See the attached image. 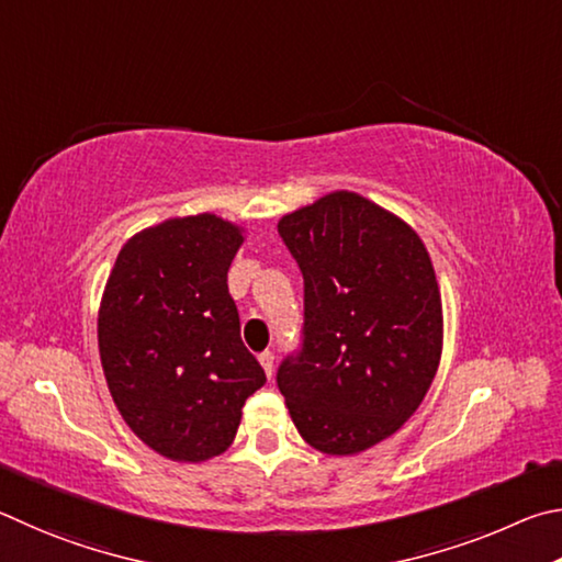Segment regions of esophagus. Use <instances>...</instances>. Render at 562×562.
Here are the masks:
<instances>
[{
  "mask_svg": "<svg viewBox=\"0 0 562 562\" xmlns=\"http://www.w3.org/2000/svg\"><path fill=\"white\" fill-rule=\"evenodd\" d=\"M259 362H261V368H263V372L266 375H273V352L271 350H263V352H259Z\"/></svg>",
  "mask_w": 562,
  "mask_h": 562,
  "instance_id": "34e87169",
  "label": "esophagus"
}]
</instances>
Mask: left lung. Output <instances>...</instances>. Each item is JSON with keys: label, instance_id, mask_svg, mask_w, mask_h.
Wrapping results in <instances>:
<instances>
[{"label": "left lung", "instance_id": "1", "mask_svg": "<svg viewBox=\"0 0 562 562\" xmlns=\"http://www.w3.org/2000/svg\"><path fill=\"white\" fill-rule=\"evenodd\" d=\"M279 234L303 273V340L276 382L313 449L358 454L395 435L437 375L435 266L409 224L346 190L281 216Z\"/></svg>", "mask_w": 562, "mask_h": 562}]
</instances>
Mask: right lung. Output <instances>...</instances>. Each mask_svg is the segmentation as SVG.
<instances>
[{"instance_id":"obj_1","label":"right lung","mask_w":562,"mask_h":562,"mask_svg":"<svg viewBox=\"0 0 562 562\" xmlns=\"http://www.w3.org/2000/svg\"><path fill=\"white\" fill-rule=\"evenodd\" d=\"M244 241L216 214L175 216L121 249L98 311V350L117 412L172 461L229 449L266 375L239 333L226 273Z\"/></svg>"}]
</instances>
